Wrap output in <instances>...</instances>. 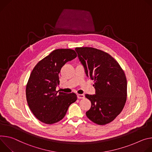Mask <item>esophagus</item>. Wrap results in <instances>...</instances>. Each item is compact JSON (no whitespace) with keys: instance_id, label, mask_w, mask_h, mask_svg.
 Wrapping results in <instances>:
<instances>
[{"instance_id":"1","label":"esophagus","mask_w":152,"mask_h":152,"mask_svg":"<svg viewBox=\"0 0 152 152\" xmlns=\"http://www.w3.org/2000/svg\"><path fill=\"white\" fill-rule=\"evenodd\" d=\"M85 95H83V94H77V98L78 99H83V98H85Z\"/></svg>"}]
</instances>
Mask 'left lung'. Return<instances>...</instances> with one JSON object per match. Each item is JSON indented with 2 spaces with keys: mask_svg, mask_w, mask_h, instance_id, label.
I'll list each match as a JSON object with an SVG mask.
<instances>
[{
  "mask_svg": "<svg viewBox=\"0 0 152 152\" xmlns=\"http://www.w3.org/2000/svg\"><path fill=\"white\" fill-rule=\"evenodd\" d=\"M86 75L94 80L95 95L86 94L91 102L86 114L98 125L112 122L123 110L127 99V80L124 71L110 55L91 47L76 48Z\"/></svg>",
  "mask_w": 152,
  "mask_h": 152,
  "instance_id": "8db88e82",
  "label": "left lung"
}]
</instances>
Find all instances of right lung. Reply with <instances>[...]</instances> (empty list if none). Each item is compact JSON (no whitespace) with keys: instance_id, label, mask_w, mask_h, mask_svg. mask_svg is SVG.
<instances>
[{"instance_id":"1","label":"right lung","mask_w":152,"mask_h":152,"mask_svg":"<svg viewBox=\"0 0 152 152\" xmlns=\"http://www.w3.org/2000/svg\"><path fill=\"white\" fill-rule=\"evenodd\" d=\"M77 56L74 50L58 49L38 62L26 87L29 107L41 122L52 124L61 120L69 106L77 99L75 94L56 91L63 66Z\"/></svg>"}]
</instances>
